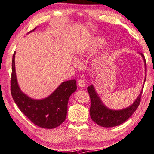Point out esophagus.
<instances>
[{
    "instance_id": "esophagus-1",
    "label": "esophagus",
    "mask_w": 154,
    "mask_h": 154,
    "mask_svg": "<svg viewBox=\"0 0 154 154\" xmlns=\"http://www.w3.org/2000/svg\"><path fill=\"white\" fill-rule=\"evenodd\" d=\"M77 85H78V86L80 87H84L85 85H86V83H85V80L79 79V80H78V81H77Z\"/></svg>"
}]
</instances>
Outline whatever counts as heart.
Listing matches in <instances>:
<instances>
[{"mask_svg": "<svg viewBox=\"0 0 154 154\" xmlns=\"http://www.w3.org/2000/svg\"><path fill=\"white\" fill-rule=\"evenodd\" d=\"M106 44V40L104 37H95L88 42L85 47L80 50L78 53L79 57L80 58H84L89 55L94 54L102 48ZM112 50L111 46L106 47L104 50L95 59H94L92 63V66L95 69L99 70L106 66L108 57L111 54ZM73 63L75 65H79V61L77 59H74Z\"/></svg>", "mask_w": 154, "mask_h": 154, "instance_id": "b5f03b06", "label": "heart"}]
</instances>
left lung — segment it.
I'll return each instance as SVG.
<instances>
[{
  "label": "left lung",
  "mask_w": 154,
  "mask_h": 154,
  "mask_svg": "<svg viewBox=\"0 0 154 154\" xmlns=\"http://www.w3.org/2000/svg\"><path fill=\"white\" fill-rule=\"evenodd\" d=\"M145 63V74L147 72L146 67V60L144 55L140 53ZM146 80V75L145 77L144 82ZM144 87V84L141 89L140 94L138 95L137 99L133 102L132 105L127 108H122L121 110H112L106 106L102 102V101L97 95L94 86L91 85L87 87V91L91 98V107H90V115L92 120L97 125L105 128H111L117 126L122 123H124L132 116L136 110L137 109L140 102L141 95H142L143 89Z\"/></svg>",
  "instance_id": "1"
}]
</instances>
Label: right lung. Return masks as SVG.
<instances>
[{"label": "right lung", "instance_id": "right-lung-1", "mask_svg": "<svg viewBox=\"0 0 154 154\" xmlns=\"http://www.w3.org/2000/svg\"><path fill=\"white\" fill-rule=\"evenodd\" d=\"M37 28L30 31L33 32ZM14 52L12 59L11 93L14 102L23 114L37 126L52 129L61 124L67 116L69 98L77 89L75 80L63 82L49 96L35 100L24 94L17 80Z\"/></svg>", "mask_w": 154, "mask_h": 154}]
</instances>
